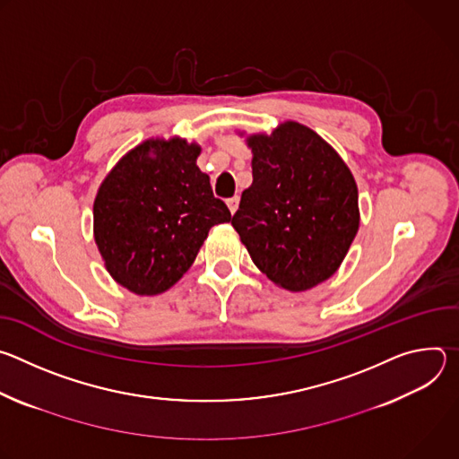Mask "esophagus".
<instances>
[{
  "instance_id": "1",
  "label": "esophagus",
  "mask_w": 459,
  "mask_h": 459,
  "mask_svg": "<svg viewBox=\"0 0 459 459\" xmlns=\"http://www.w3.org/2000/svg\"><path fill=\"white\" fill-rule=\"evenodd\" d=\"M238 205H239V198H238V195H234V198H229V200H227V207H229L230 214H234V212L238 211Z\"/></svg>"
}]
</instances>
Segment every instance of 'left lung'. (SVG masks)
I'll list each match as a JSON object with an SVG mask.
<instances>
[{"label":"left lung","mask_w":459,"mask_h":459,"mask_svg":"<svg viewBox=\"0 0 459 459\" xmlns=\"http://www.w3.org/2000/svg\"><path fill=\"white\" fill-rule=\"evenodd\" d=\"M248 145L252 185L232 227L271 281L292 292L312 289L338 271L358 232L356 181L336 151L299 123Z\"/></svg>","instance_id":"1"}]
</instances>
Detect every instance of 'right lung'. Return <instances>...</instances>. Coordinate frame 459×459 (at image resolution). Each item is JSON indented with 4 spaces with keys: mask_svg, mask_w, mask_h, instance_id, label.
I'll use <instances>...</instances> for the list:
<instances>
[{
    "mask_svg": "<svg viewBox=\"0 0 459 459\" xmlns=\"http://www.w3.org/2000/svg\"><path fill=\"white\" fill-rule=\"evenodd\" d=\"M185 140L145 142L105 178L94 238L110 276L140 296L170 289L192 265L211 227L230 221Z\"/></svg>",
    "mask_w": 459,
    "mask_h": 459,
    "instance_id": "right-lung-1",
    "label": "right lung"
}]
</instances>
